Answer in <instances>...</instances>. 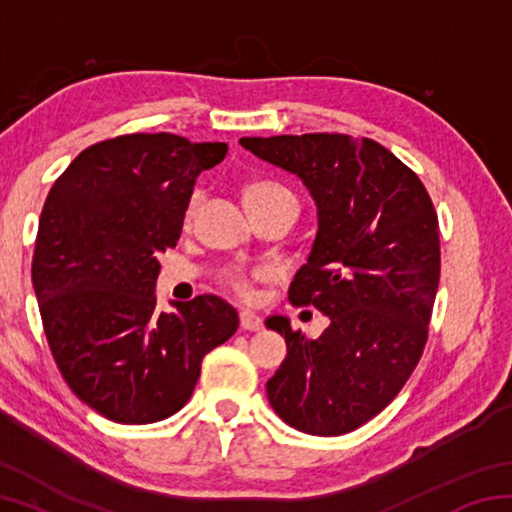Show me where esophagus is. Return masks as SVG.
Listing matches in <instances>:
<instances>
[{"mask_svg":"<svg viewBox=\"0 0 512 512\" xmlns=\"http://www.w3.org/2000/svg\"><path fill=\"white\" fill-rule=\"evenodd\" d=\"M239 320L246 332H259V329H262V318H259L255 311H248V309L239 311Z\"/></svg>","mask_w":512,"mask_h":512,"instance_id":"obj_1","label":"esophagus"}]
</instances>
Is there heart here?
<instances>
[{"label": "heart", "mask_w": 512, "mask_h": 512, "mask_svg": "<svg viewBox=\"0 0 512 512\" xmlns=\"http://www.w3.org/2000/svg\"><path fill=\"white\" fill-rule=\"evenodd\" d=\"M244 198H246V205L250 207V212H253V210H262V207L273 205L277 201H284V198H296V196H293L287 187L273 183V180H255V183H248L244 187ZM196 205H198V194H192L187 201V207H185L187 221L194 216ZM259 277H264V271L228 273L223 277V282H225V287L235 293V296L250 298L253 296V282L259 280Z\"/></svg>", "instance_id": "1"}]
</instances>
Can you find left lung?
<instances>
[{"label": "left lung", "instance_id": "8db88e82", "mask_svg": "<svg viewBox=\"0 0 512 512\" xmlns=\"http://www.w3.org/2000/svg\"><path fill=\"white\" fill-rule=\"evenodd\" d=\"M296 173L318 205V235L289 302L329 316L305 339L284 316L287 359L266 381L273 411L311 436H341L384 411L418 366L440 280L438 214L418 173L368 137H241Z\"/></svg>", "mask_w": 512, "mask_h": 512}]
</instances>
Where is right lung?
<instances>
[{
    "label": "right lung",
    "mask_w": 512,
    "mask_h": 512,
    "mask_svg": "<svg viewBox=\"0 0 512 512\" xmlns=\"http://www.w3.org/2000/svg\"><path fill=\"white\" fill-rule=\"evenodd\" d=\"M228 144L131 133L81 151L42 207L31 277L60 375L103 418L149 424L183 409L201 361L237 332L228 302L155 309L158 255L178 244L201 171Z\"/></svg>",
    "instance_id": "obj_1"
}]
</instances>
